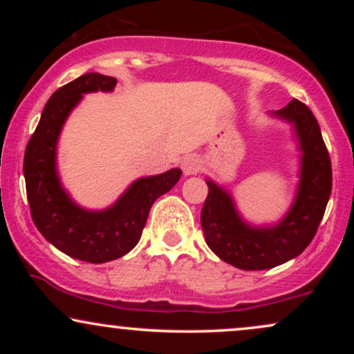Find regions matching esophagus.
Returning <instances> with one entry per match:
<instances>
[{"instance_id": "esophagus-1", "label": "esophagus", "mask_w": 354, "mask_h": 354, "mask_svg": "<svg viewBox=\"0 0 354 354\" xmlns=\"http://www.w3.org/2000/svg\"><path fill=\"white\" fill-rule=\"evenodd\" d=\"M181 169H183V173L186 174V176L196 174L201 169L200 158L193 156V154H189V156H185V158H183V161H181Z\"/></svg>"}]
</instances>
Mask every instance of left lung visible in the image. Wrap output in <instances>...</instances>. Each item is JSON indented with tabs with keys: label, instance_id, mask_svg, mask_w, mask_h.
I'll list each match as a JSON object with an SVG mask.
<instances>
[{
	"label": "left lung",
	"instance_id": "obj_1",
	"mask_svg": "<svg viewBox=\"0 0 354 354\" xmlns=\"http://www.w3.org/2000/svg\"><path fill=\"white\" fill-rule=\"evenodd\" d=\"M273 115L293 124L303 153L296 198L281 221L273 226L248 225L228 191L206 181L208 196L201 209L206 243L223 261L246 271L270 270L301 254L318 231L331 194V160L311 109L291 100Z\"/></svg>",
	"mask_w": 354,
	"mask_h": 354
}]
</instances>
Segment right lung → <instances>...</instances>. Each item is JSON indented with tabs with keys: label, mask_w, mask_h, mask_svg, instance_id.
I'll list each match as a JSON object with an SVG mask.
<instances>
[{
	"label": "right lung",
	"mask_w": 354,
	"mask_h": 354,
	"mask_svg": "<svg viewBox=\"0 0 354 354\" xmlns=\"http://www.w3.org/2000/svg\"><path fill=\"white\" fill-rule=\"evenodd\" d=\"M116 78L86 73L56 89L44 104L41 120L24 151V180L36 228L64 254L86 263L113 261L138 245L153 203L181 178L173 168L140 178L106 209H84L61 186L56 169V145L64 121L83 95L113 91Z\"/></svg>",
	"instance_id": "add662e5"
}]
</instances>
